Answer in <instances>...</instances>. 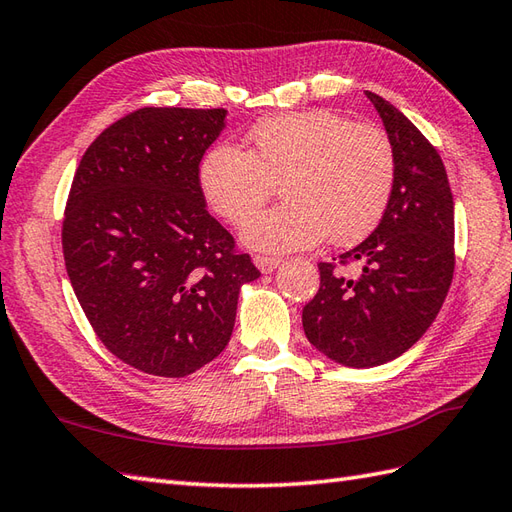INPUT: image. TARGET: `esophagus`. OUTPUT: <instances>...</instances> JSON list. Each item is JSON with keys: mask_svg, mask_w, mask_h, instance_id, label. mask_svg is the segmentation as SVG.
Wrapping results in <instances>:
<instances>
[{"mask_svg": "<svg viewBox=\"0 0 512 512\" xmlns=\"http://www.w3.org/2000/svg\"><path fill=\"white\" fill-rule=\"evenodd\" d=\"M281 264L279 257H270V255H255V266L261 272H272Z\"/></svg>", "mask_w": 512, "mask_h": 512, "instance_id": "1", "label": "esophagus"}]
</instances>
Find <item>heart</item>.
Segmentation results:
<instances>
[{
	"mask_svg": "<svg viewBox=\"0 0 512 512\" xmlns=\"http://www.w3.org/2000/svg\"><path fill=\"white\" fill-rule=\"evenodd\" d=\"M251 150L213 146L200 161L207 205L235 227L250 219L282 185L286 200L246 225L244 242L261 251H294L327 235L353 244L371 233L392 196L397 159L388 135L316 109L259 122Z\"/></svg>",
	"mask_w": 512,
	"mask_h": 512,
	"instance_id": "obj_1",
	"label": "heart"
}]
</instances>
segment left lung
I'll return each instance as SVG.
<instances>
[{"mask_svg": "<svg viewBox=\"0 0 512 512\" xmlns=\"http://www.w3.org/2000/svg\"><path fill=\"white\" fill-rule=\"evenodd\" d=\"M395 150L397 176L377 229L336 261L303 307L314 347L342 366H379L406 353L441 312L454 277V198L441 154L406 115L366 91ZM355 265L351 276L344 267Z\"/></svg>", "mask_w": 512, "mask_h": 512, "instance_id": "obj_1", "label": "left lung"}]
</instances>
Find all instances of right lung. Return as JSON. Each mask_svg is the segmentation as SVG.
Listing matches in <instances>:
<instances>
[{
	"instance_id": "right-lung-1",
	"label": "right lung",
	"mask_w": 512,
	"mask_h": 512,
	"mask_svg": "<svg viewBox=\"0 0 512 512\" xmlns=\"http://www.w3.org/2000/svg\"><path fill=\"white\" fill-rule=\"evenodd\" d=\"M224 109L146 106L82 154L63 218V255L78 303L115 358L185 377L227 347L240 288L259 277L207 211L202 154Z\"/></svg>"
}]
</instances>
